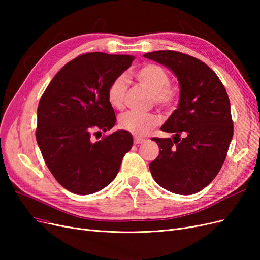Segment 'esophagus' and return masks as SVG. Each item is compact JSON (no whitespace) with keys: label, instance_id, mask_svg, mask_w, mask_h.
Masks as SVG:
<instances>
[{"label":"esophagus","instance_id":"1","mask_svg":"<svg viewBox=\"0 0 260 260\" xmlns=\"http://www.w3.org/2000/svg\"><path fill=\"white\" fill-rule=\"evenodd\" d=\"M145 142L144 139H141V138H135V144H142Z\"/></svg>","mask_w":260,"mask_h":260}]
</instances>
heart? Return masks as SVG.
<instances>
[{"mask_svg": "<svg viewBox=\"0 0 260 260\" xmlns=\"http://www.w3.org/2000/svg\"><path fill=\"white\" fill-rule=\"evenodd\" d=\"M138 82L152 93L154 104L165 112L176 108L181 96V89L177 83H170L167 70L157 64H145L135 73ZM128 79L118 76L108 85L107 100L114 108L121 109L124 105ZM159 123L155 114H141L133 111L125 112L119 117V127L136 137H143Z\"/></svg>", "mask_w": 260, "mask_h": 260, "instance_id": "b5f03b06", "label": "heart"}]
</instances>
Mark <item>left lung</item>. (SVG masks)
<instances>
[{
	"mask_svg": "<svg viewBox=\"0 0 260 260\" xmlns=\"http://www.w3.org/2000/svg\"><path fill=\"white\" fill-rule=\"evenodd\" d=\"M144 57L170 68L181 88L178 108L160 128L175 137L153 138L159 155L149 170L167 191L198 193L215 179L225 160L233 137L229 96L214 70L190 55L165 50Z\"/></svg>",
	"mask_w": 260,
	"mask_h": 260,
	"instance_id": "1",
	"label": "left lung"
}]
</instances>
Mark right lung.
<instances>
[{"mask_svg": "<svg viewBox=\"0 0 260 260\" xmlns=\"http://www.w3.org/2000/svg\"><path fill=\"white\" fill-rule=\"evenodd\" d=\"M133 59L130 55L102 52L79 55L55 75L42 94L37 142L51 174L70 192L88 195L104 188L116 178L132 147V136L125 130L98 142L91 137L115 125L107 89Z\"/></svg>", "mask_w": 260, "mask_h": 260, "instance_id": "1", "label": "right lung"}]
</instances>
